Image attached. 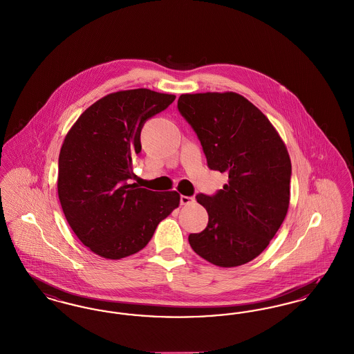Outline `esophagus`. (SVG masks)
<instances>
[{
  "mask_svg": "<svg viewBox=\"0 0 354 354\" xmlns=\"http://www.w3.org/2000/svg\"><path fill=\"white\" fill-rule=\"evenodd\" d=\"M193 202H194L193 197H187V196H181V197H180V203H181V205H190V203H193Z\"/></svg>",
  "mask_w": 354,
  "mask_h": 354,
  "instance_id": "obj_1",
  "label": "esophagus"
}]
</instances>
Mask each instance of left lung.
Masks as SVG:
<instances>
[{
    "instance_id": "obj_1",
    "label": "left lung",
    "mask_w": 354,
    "mask_h": 354,
    "mask_svg": "<svg viewBox=\"0 0 354 354\" xmlns=\"http://www.w3.org/2000/svg\"><path fill=\"white\" fill-rule=\"evenodd\" d=\"M177 108L200 140L207 167L229 176L216 194L196 196L209 222L189 235V243L216 266H242L268 246L287 216V148L270 120L238 93H185Z\"/></svg>"
}]
</instances>
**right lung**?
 Segmentation results:
<instances>
[{"mask_svg": "<svg viewBox=\"0 0 354 354\" xmlns=\"http://www.w3.org/2000/svg\"><path fill=\"white\" fill-rule=\"evenodd\" d=\"M174 99L147 88L109 93L87 108L64 138L58 161L62 210L96 255L122 259L136 254L178 207L177 192L128 184L144 124Z\"/></svg>", "mask_w": 354, "mask_h": 354, "instance_id": "right-lung-1", "label": "right lung"}]
</instances>
